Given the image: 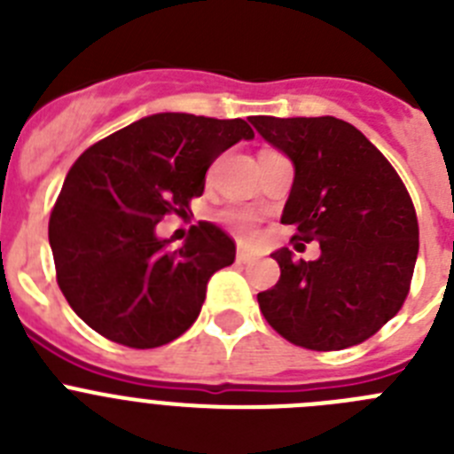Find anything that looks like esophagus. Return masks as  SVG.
<instances>
[{
  "label": "esophagus",
  "instance_id": "1",
  "mask_svg": "<svg viewBox=\"0 0 454 454\" xmlns=\"http://www.w3.org/2000/svg\"><path fill=\"white\" fill-rule=\"evenodd\" d=\"M236 262H239V263H252V262H256V256L252 254V252H247V250H239V252H236Z\"/></svg>",
  "mask_w": 454,
  "mask_h": 454
}]
</instances>
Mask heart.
<instances>
[{
	"instance_id": "heart-1",
	"label": "heart",
	"mask_w": 454,
	"mask_h": 454,
	"mask_svg": "<svg viewBox=\"0 0 454 454\" xmlns=\"http://www.w3.org/2000/svg\"><path fill=\"white\" fill-rule=\"evenodd\" d=\"M234 220L239 223L240 230H250V218L247 215H234Z\"/></svg>"
}]
</instances>
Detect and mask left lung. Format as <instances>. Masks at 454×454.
I'll use <instances>...</instances> for the list:
<instances>
[{
    "mask_svg": "<svg viewBox=\"0 0 454 454\" xmlns=\"http://www.w3.org/2000/svg\"><path fill=\"white\" fill-rule=\"evenodd\" d=\"M293 163L282 223L318 240L316 262L272 252L279 282L259 293L270 327L309 350H346L398 314L419 256V220L398 172L362 131L332 115L250 118Z\"/></svg>",
    "mask_w": 454,
    "mask_h": 454,
    "instance_id": "left-lung-1",
    "label": "left lung"
}]
</instances>
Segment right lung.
I'll list each match as a JSON object with an SVG mask.
<instances>
[{
	"label": "right lung",
	"mask_w": 454,
	"mask_h": 454,
	"mask_svg": "<svg viewBox=\"0 0 454 454\" xmlns=\"http://www.w3.org/2000/svg\"><path fill=\"white\" fill-rule=\"evenodd\" d=\"M252 138L240 118L154 114L79 156L51 211L50 247L59 286L88 327L145 350L195 323L211 275L234 263V240L200 223L172 250L156 224L186 214L204 192L208 166Z\"/></svg>",
	"instance_id": "add662e5"
}]
</instances>
